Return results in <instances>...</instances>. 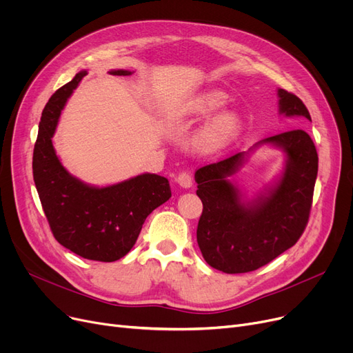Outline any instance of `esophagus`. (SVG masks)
<instances>
[{"label":"esophagus","instance_id":"1","mask_svg":"<svg viewBox=\"0 0 353 353\" xmlns=\"http://www.w3.org/2000/svg\"><path fill=\"white\" fill-rule=\"evenodd\" d=\"M176 183L180 184V186L184 189H190L193 186V174L190 172H181L176 177Z\"/></svg>","mask_w":353,"mask_h":353}]
</instances>
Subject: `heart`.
Wrapping results in <instances>:
<instances>
[{
  "mask_svg": "<svg viewBox=\"0 0 353 353\" xmlns=\"http://www.w3.org/2000/svg\"><path fill=\"white\" fill-rule=\"evenodd\" d=\"M225 103V92L219 90H205L183 105L181 116L190 119L206 117L214 113ZM240 127H242V119L236 111H223L200 130L196 137V147L200 152L208 154L223 150L236 137Z\"/></svg>",
  "mask_w": 353,
  "mask_h": 353,
  "instance_id": "b5f03b06",
  "label": "heart"
}]
</instances>
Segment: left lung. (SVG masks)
Masks as SVG:
<instances>
[{
  "label": "left lung",
  "mask_w": 353,
  "mask_h": 353,
  "mask_svg": "<svg viewBox=\"0 0 353 353\" xmlns=\"http://www.w3.org/2000/svg\"><path fill=\"white\" fill-rule=\"evenodd\" d=\"M279 113L310 121L303 101L279 88ZM286 153L281 180L253 201H243L229 180L243 164L246 153L200 167L194 179L203 212L197 225V243L205 261L225 273H246L272 262L302 236L312 208L318 176V153L302 128L262 140Z\"/></svg>",
  "instance_id": "8db88e82"
}]
</instances>
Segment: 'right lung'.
I'll return each instance as SVG.
<instances>
[{
  "instance_id": "obj_1",
  "label": "right lung",
  "mask_w": 353,
  "mask_h": 353,
  "mask_svg": "<svg viewBox=\"0 0 353 353\" xmlns=\"http://www.w3.org/2000/svg\"><path fill=\"white\" fill-rule=\"evenodd\" d=\"M110 74L130 76L132 71ZM84 76L87 71L76 74L46 104L34 145L32 176L55 240L88 261L114 262L132 250L145 217L172 197V190L169 180L150 173L94 188L64 169L51 139L67 99Z\"/></svg>"
}]
</instances>
